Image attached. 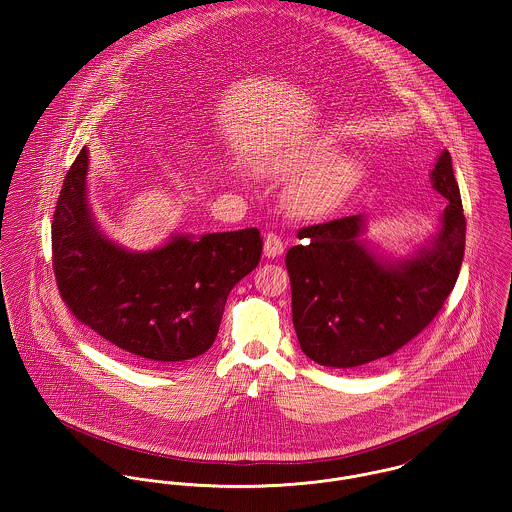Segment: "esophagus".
Returning <instances> with one entry per match:
<instances>
[{
	"instance_id": "esophagus-1",
	"label": "esophagus",
	"mask_w": 512,
	"mask_h": 512,
	"mask_svg": "<svg viewBox=\"0 0 512 512\" xmlns=\"http://www.w3.org/2000/svg\"><path fill=\"white\" fill-rule=\"evenodd\" d=\"M284 250H286L284 240L278 234L268 232L266 238H264V256L266 258H278V256L284 254Z\"/></svg>"
}]
</instances>
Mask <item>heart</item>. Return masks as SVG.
<instances>
[{"mask_svg": "<svg viewBox=\"0 0 512 512\" xmlns=\"http://www.w3.org/2000/svg\"><path fill=\"white\" fill-rule=\"evenodd\" d=\"M264 171L274 179L293 177L286 205L299 219H321L333 213L347 199L359 177L357 161L349 155H339L327 138L272 155L264 163Z\"/></svg>", "mask_w": 512, "mask_h": 512, "instance_id": "obj_1", "label": "heart"}]
</instances>
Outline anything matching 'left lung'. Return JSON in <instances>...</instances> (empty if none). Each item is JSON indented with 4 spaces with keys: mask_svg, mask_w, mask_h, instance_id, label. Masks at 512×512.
I'll use <instances>...</instances> for the list:
<instances>
[{
    "mask_svg": "<svg viewBox=\"0 0 512 512\" xmlns=\"http://www.w3.org/2000/svg\"><path fill=\"white\" fill-rule=\"evenodd\" d=\"M432 185L447 199L438 234L404 260L376 256L363 215L305 226L286 254L293 327L317 365L353 368L388 357L422 333L453 290L463 252L465 215L451 155L441 151Z\"/></svg>",
    "mask_w": 512,
    "mask_h": 512,
    "instance_id": "left-lung-1",
    "label": "left lung"
}]
</instances>
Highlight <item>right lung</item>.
<instances>
[{
    "label": "right lung",
    "mask_w": 512,
    "mask_h": 512,
    "mask_svg": "<svg viewBox=\"0 0 512 512\" xmlns=\"http://www.w3.org/2000/svg\"><path fill=\"white\" fill-rule=\"evenodd\" d=\"M88 151L74 159L53 215V270L74 317L138 365L211 349L230 290L260 262L258 228L175 234L149 252L108 240L86 199Z\"/></svg>",
    "instance_id": "obj_1"
}]
</instances>
